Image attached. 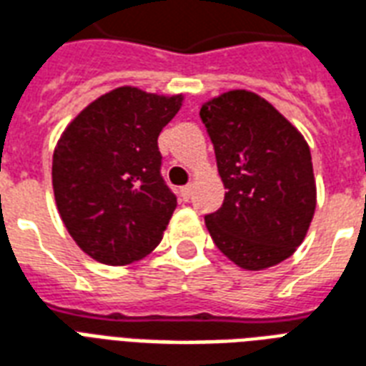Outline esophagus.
<instances>
[{"instance_id":"obj_1","label":"esophagus","mask_w":366,"mask_h":366,"mask_svg":"<svg viewBox=\"0 0 366 366\" xmlns=\"http://www.w3.org/2000/svg\"><path fill=\"white\" fill-rule=\"evenodd\" d=\"M180 195H182L184 202H188L189 195H192V186H184V188L180 189Z\"/></svg>"}]
</instances>
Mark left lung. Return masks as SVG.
<instances>
[{
  "instance_id": "obj_1",
  "label": "left lung",
  "mask_w": 366,
  "mask_h": 366,
  "mask_svg": "<svg viewBox=\"0 0 366 366\" xmlns=\"http://www.w3.org/2000/svg\"><path fill=\"white\" fill-rule=\"evenodd\" d=\"M217 155L224 203L205 217L211 238L232 263L263 270L305 239L317 207L311 149L264 97L230 90L202 105Z\"/></svg>"
}]
</instances>
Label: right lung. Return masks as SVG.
Instances as JSON below:
<instances>
[{"instance_id": "right-lung-1", "label": "right lung", "mask_w": 366, "mask_h": 366, "mask_svg": "<svg viewBox=\"0 0 366 366\" xmlns=\"http://www.w3.org/2000/svg\"><path fill=\"white\" fill-rule=\"evenodd\" d=\"M184 96L121 86L84 107L53 152L51 182L61 220L80 249L122 267L149 255L177 197L161 178L157 138Z\"/></svg>"}]
</instances>
